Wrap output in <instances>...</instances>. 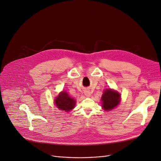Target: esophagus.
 Wrapping results in <instances>:
<instances>
[{
	"mask_svg": "<svg viewBox=\"0 0 161 161\" xmlns=\"http://www.w3.org/2000/svg\"><path fill=\"white\" fill-rule=\"evenodd\" d=\"M84 92H85V95L86 97H89V96L91 95V92H90V91H88V90H85Z\"/></svg>",
	"mask_w": 161,
	"mask_h": 161,
	"instance_id": "obj_1",
	"label": "esophagus"
}]
</instances>
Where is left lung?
<instances>
[{"instance_id": "1", "label": "left lung", "mask_w": 161, "mask_h": 161, "mask_svg": "<svg viewBox=\"0 0 161 161\" xmlns=\"http://www.w3.org/2000/svg\"><path fill=\"white\" fill-rule=\"evenodd\" d=\"M102 107L105 110H111L119 103L120 95L111 89H106L101 97Z\"/></svg>"}]
</instances>
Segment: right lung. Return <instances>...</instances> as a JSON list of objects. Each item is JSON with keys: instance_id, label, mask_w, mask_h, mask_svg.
I'll return each instance as SVG.
<instances>
[{"instance_id": "obj_1", "label": "right lung", "mask_w": 161, "mask_h": 161, "mask_svg": "<svg viewBox=\"0 0 161 161\" xmlns=\"http://www.w3.org/2000/svg\"><path fill=\"white\" fill-rule=\"evenodd\" d=\"M76 101L69 97L66 91L60 92L55 99L56 106L58 109L63 111H69L75 108Z\"/></svg>"}]
</instances>
